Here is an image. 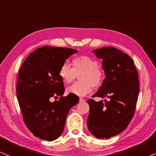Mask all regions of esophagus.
<instances>
[{"label": "esophagus", "mask_w": 156, "mask_h": 156, "mask_svg": "<svg viewBox=\"0 0 156 156\" xmlns=\"http://www.w3.org/2000/svg\"><path fill=\"white\" fill-rule=\"evenodd\" d=\"M84 101H85V100H84V98H80V102H84Z\"/></svg>", "instance_id": "34e87169"}]
</instances>
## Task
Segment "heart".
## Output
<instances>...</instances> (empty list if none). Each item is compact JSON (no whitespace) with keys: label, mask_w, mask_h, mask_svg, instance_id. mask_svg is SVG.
I'll return each instance as SVG.
<instances>
[{"label":"heart","mask_w":156,"mask_h":156,"mask_svg":"<svg viewBox=\"0 0 156 156\" xmlns=\"http://www.w3.org/2000/svg\"><path fill=\"white\" fill-rule=\"evenodd\" d=\"M72 67L63 63L58 70V75L65 84H70L77 77L80 81L67 89V93L78 96L90 93L93 87H101L104 80V73L99 66V63L93 58L80 55L72 59Z\"/></svg>","instance_id":"1"}]
</instances>
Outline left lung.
Returning <instances> with one entry per match:
<instances>
[{"label": "left lung", "mask_w": 156, "mask_h": 156, "mask_svg": "<svg viewBox=\"0 0 156 156\" xmlns=\"http://www.w3.org/2000/svg\"><path fill=\"white\" fill-rule=\"evenodd\" d=\"M93 52L103 59L105 78L92 97L107 98L108 101L88 100L87 124L95 137L108 139L124 131L134 116L140 90L139 75L133 60L122 51L103 47Z\"/></svg>", "instance_id": "1"}]
</instances>
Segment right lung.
<instances>
[{
    "label": "right lung",
    "instance_id": "right-lung-1",
    "mask_svg": "<svg viewBox=\"0 0 156 156\" xmlns=\"http://www.w3.org/2000/svg\"><path fill=\"white\" fill-rule=\"evenodd\" d=\"M77 51L68 48L44 46L25 59L19 72L16 95L23 120L28 129L42 140L53 141L63 132L71 108L79 97L69 94L58 75L59 68ZM60 97L59 101H49Z\"/></svg>",
    "mask_w": 156,
    "mask_h": 156
}]
</instances>
